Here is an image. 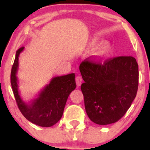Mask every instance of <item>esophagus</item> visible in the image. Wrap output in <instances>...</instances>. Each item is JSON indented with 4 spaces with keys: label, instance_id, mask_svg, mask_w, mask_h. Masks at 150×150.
<instances>
[{
    "label": "esophagus",
    "instance_id": "1",
    "mask_svg": "<svg viewBox=\"0 0 150 150\" xmlns=\"http://www.w3.org/2000/svg\"><path fill=\"white\" fill-rule=\"evenodd\" d=\"M75 81H76V84L77 86H80L82 82V78L81 76H77L75 77Z\"/></svg>",
    "mask_w": 150,
    "mask_h": 150
}]
</instances>
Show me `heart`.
Listing matches in <instances>:
<instances>
[{"mask_svg":"<svg viewBox=\"0 0 150 150\" xmlns=\"http://www.w3.org/2000/svg\"><path fill=\"white\" fill-rule=\"evenodd\" d=\"M98 40L97 39H92L88 44L89 49H92L95 47L98 44ZM111 46L110 45L109 43L104 42L99 44L97 46L94 48L92 53V61L95 63H101L104 61L107 58L111 53Z\"/></svg>","mask_w":150,"mask_h":150,"instance_id":"b5f03b06","label":"heart"}]
</instances>
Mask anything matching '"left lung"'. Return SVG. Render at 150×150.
Wrapping results in <instances>:
<instances>
[{
	"mask_svg": "<svg viewBox=\"0 0 150 150\" xmlns=\"http://www.w3.org/2000/svg\"><path fill=\"white\" fill-rule=\"evenodd\" d=\"M81 85L89 119L98 125L116 123L125 115L138 88V65L132 56H119L95 63L84 61Z\"/></svg>",
	"mask_w": 150,
	"mask_h": 150,
	"instance_id": "1",
	"label": "left lung"
}]
</instances>
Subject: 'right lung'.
Masks as SVG:
<instances>
[{
  "label": "right lung",
  "instance_id": "add662e5",
  "mask_svg": "<svg viewBox=\"0 0 150 150\" xmlns=\"http://www.w3.org/2000/svg\"><path fill=\"white\" fill-rule=\"evenodd\" d=\"M24 49L25 47H21L16 51L10 75L15 100L20 111L29 121L39 126L51 127L61 118L68 96L76 88L75 73L53 77L36 99L26 103L20 97L17 77L19 56Z\"/></svg>",
  "mask_w": 150,
  "mask_h": 150
}]
</instances>
